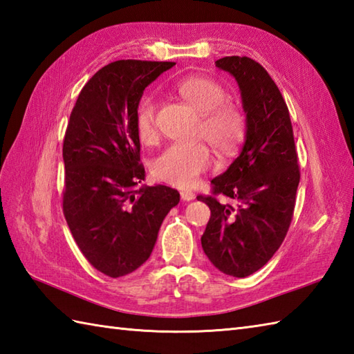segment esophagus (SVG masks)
<instances>
[{
    "label": "esophagus",
    "instance_id": "34e87169",
    "mask_svg": "<svg viewBox=\"0 0 354 354\" xmlns=\"http://www.w3.org/2000/svg\"><path fill=\"white\" fill-rule=\"evenodd\" d=\"M181 199L185 201V202L193 201V199H194V193L190 192V190H183V192H181Z\"/></svg>",
    "mask_w": 354,
    "mask_h": 354
}]
</instances>
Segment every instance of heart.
I'll use <instances>...</instances> for the list:
<instances>
[{"label":"heart","mask_w":354,"mask_h":354,"mask_svg":"<svg viewBox=\"0 0 354 354\" xmlns=\"http://www.w3.org/2000/svg\"><path fill=\"white\" fill-rule=\"evenodd\" d=\"M176 93L201 114L199 135L217 152L230 153L242 142L246 131L243 112L236 104L225 102L227 93L216 80L202 76L184 77L176 84ZM135 131L142 145L156 140L155 102L145 97L135 112ZM212 165V155L204 145L170 146L152 164L155 178L173 187L185 189Z\"/></svg>","instance_id":"heart-1"}]
</instances>
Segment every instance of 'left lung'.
I'll return each instance as SVG.
<instances>
[{"label":"left lung","mask_w":354,"mask_h":354,"mask_svg":"<svg viewBox=\"0 0 354 354\" xmlns=\"http://www.w3.org/2000/svg\"><path fill=\"white\" fill-rule=\"evenodd\" d=\"M216 66L237 82L246 131L239 156L212 181L213 196H198L212 209L201 243L221 272L243 278L266 265L289 230L298 156L289 109L268 71L239 56L222 57ZM217 194L229 202L217 201Z\"/></svg>","instance_id":"8db88e82"}]
</instances>
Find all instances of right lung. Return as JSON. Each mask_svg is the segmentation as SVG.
<instances>
[{
    "mask_svg": "<svg viewBox=\"0 0 354 354\" xmlns=\"http://www.w3.org/2000/svg\"><path fill=\"white\" fill-rule=\"evenodd\" d=\"M175 62L117 61L82 88L64 140V214L79 250L104 275L133 272L153 251L179 193L145 181L135 112Z\"/></svg>",
    "mask_w": 354,
    "mask_h": 354,
    "instance_id": "1",
    "label": "right lung"
}]
</instances>
